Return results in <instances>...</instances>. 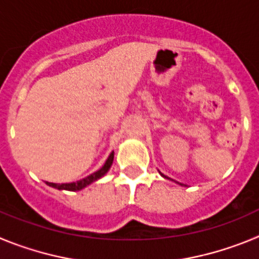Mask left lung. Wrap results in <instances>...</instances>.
<instances>
[{
    "label": "left lung",
    "mask_w": 259,
    "mask_h": 259,
    "mask_svg": "<svg viewBox=\"0 0 259 259\" xmlns=\"http://www.w3.org/2000/svg\"><path fill=\"white\" fill-rule=\"evenodd\" d=\"M159 174H161V175L163 176L164 179H170V178H167V176H166V175H163V174H162V172H159ZM170 180H171V179H170ZM172 182H175V180H172ZM175 183H178V182H175ZM178 184H180V183H178ZM180 185H183V184H180Z\"/></svg>",
    "instance_id": "left-lung-1"
}]
</instances>
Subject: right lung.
Instances as JSON below:
<instances>
[{
	"label": "right lung",
	"mask_w": 259,
	"mask_h": 259,
	"mask_svg": "<svg viewBox=\"0 0 259 259\" xmlns=\"http://www.w3.org/2000/svg\"><path fill=\"white\" fill-rule=\"evenodd\" d=\"M113 161H114V152H111L110 153L109 158L106 159V162H105L104 166H102L98 171H96V172L91 174L89 176L84 178V179L77 180V182L75 183H63V184H57V183L47 182V184L49 185V187H52V188L59 189V191H72V192L81 191L83 188L88 187L89 184H92V183H95L96 180L101 179L102 176L106 175L107 171H109L110 167H111V164H113Z\"/></svg>",
	"instance_id": "right-lung-1"
}]
</instances>
